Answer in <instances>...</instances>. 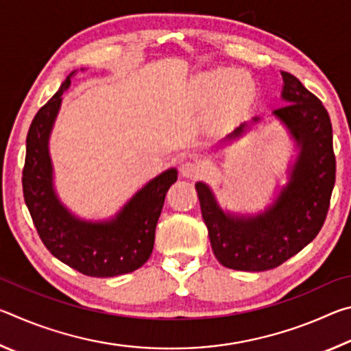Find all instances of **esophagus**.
Here are the masks:
<instances>
[{
    "mask_svg": "<svg viewBox=\"0 0 351 351\" xmlns=\"http://www.w3.org/2000/svg\"><path fill=\"white\" fill-rule=\"evenodd\" d=\"M201 173V165L197 161H192V159H189V161L182 162L181 165V175L186 176V178H197Z\"/></svg>",
    "mask_w": 351,
    "mask_h": 351,
    "instance_id": "obj_1",
    "label": "esophagus"
}]
</instances>
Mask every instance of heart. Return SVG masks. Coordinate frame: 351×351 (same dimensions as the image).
<instances>
[{"mask_svg": "<svg viewBox=\"0 0 351 351\" xmlns=\"http://www.w3.org/2000/svg\"><path fill=\"white\" fill-rule=\"evenodd\" d=\"M197 90L199 96L206 99H213L221 96L228 97L232 102H241L251 93V85L243 77V74L237 73L229 68H218L210 73L203 74L197 82Z\"/></svg>", "mask_w": 351, "mask_h": 351, "instance_id": "heart-1", "label": "heart"}]
</instances>
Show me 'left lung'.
Wrapping results in <instances>:
<instances>
[{
    "label": "left lung",
    "mask_w": 351,
    "mask_h": 351,
    "mask_svg": "<svg viewBox=\"0 0 351 351\" xmlns=\"http://www.w3.org/2000/svg\"><path fill=\"white\" fill-rule=\"evenodd\" d=\"M282 99L287 105L272 114L288 128L300 152L274 203L257 215H232L218 206L209 186H195L212 251L229 269L277 268L316 239L328 213L336 180L328 111L293 74L282 71ZM246 128L247 123H241L221 142L239 138Z\"/></svg>",
    "instance_id": "left-lung-1"
}]
</instances>
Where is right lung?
<instances>
[{"label":"right lung","instance_id":"right-lung-1","mask_svg":"<svg viewBox=\"0 0 351 351\" xmlns=\"http://www.w3.org/2000/svg\"><path fill=\"white\" fill-rule=\"evenodd\" d=\"M74 73L66 77L49 102L41 106L29 127L23 193L35 229L54 257L85 276L128 274L150 258L165 193L176 182L178 171L169 169L153 178L108 221L94 223L74 217L54 190V170L47 147L62 96Z\"/></svg>","mask_w":351,"mask_h":351}]
</instances>
